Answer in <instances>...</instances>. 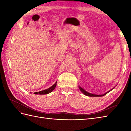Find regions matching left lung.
I'll return each instance as SVG.
<instances>
[{
  "instance_id": "left-lung-1",
  "label": "left lung",
  "mask_w": 131,
  "mask_h": 131,
  "mask_svg": "<svg viewBox=\"0 0 131 131\" xmlns=\"http://www.w3.org/2000/svg\"><path fill=\"white\" fill-rule=\"evenodd\" d=\"M79 89L80 90V91H81V92H82L83 93H84L85 95H86V96H90V97H102V96H104V95H105L106 94L108 93V92H109L110 91L113 90V89H112V90H110V91H108V92H106V93H104V94L97 95V94H92V93H89V92H87V91H86L84 89H83L82 88H81L80 86H79Z\"/></svg>"
}]
</instances>
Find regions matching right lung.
Here are the masks:
<instances>
[{"instance_id": "add662e5", "label": "right lung", "mask_w": 131, "mask_h": 131, "mask_svg": "<svg viewBox=\"0 0 131 131\" xmlns=\"http://www.w3.org/2000/svg\"><path fill=\"white\" fill-rule=\"evenodd\" d=\"M56 85H57V82H56V83H55V84L53 85H52V86L50 87V88H49V89L44 90L43 91H39V92H34V94H48V93L52 92V91L55 89V88H56Z\"/></svg>"}]
</instances>
